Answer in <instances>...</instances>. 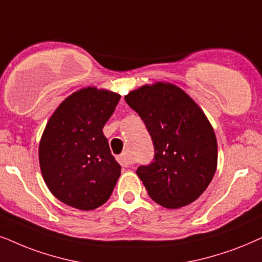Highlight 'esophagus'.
<instances>
[{
    "mask_svg": "<svg viewBox=\"0 0 262 262\" xmlns=\"http://www.w3.org/2000/svg\"><path fill=\"white\" fill-rule=\"evenodd\" d=\"M117 161L120 162V164L122 165V167H130V165L134 163L133 158H132L130 155H128L127 152H124V154L118 156Z\"/></svg>",
    "mask_w": 262,
    "mask_h": 262,
    "instance_id": "obj_1",
    "label": "esophagus"
}]
</instances>
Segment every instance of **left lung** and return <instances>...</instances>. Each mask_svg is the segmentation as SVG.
I'll return each mask as SVG.
<instances>
[{
	"label": "left lung",
	"instance_id": "8db88e82",
	"mask_svg": "<svg viewBox=\"0 0 262 262\" xmlns=\"http://www.w3.org/2000/svg\"><path fill=\"white\" fill-rule=\"evenodd\" d=\"M124 100L140 116L154 141V162L137 169L148 196L168 209L196 201L217 165L216 137L203 110L169 82L141 85Z\"/></svg>",
	"mask_w": 262,
	"mask_h": 262
}]
</instances>
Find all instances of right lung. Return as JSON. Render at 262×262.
Segmentation results:
<instances>
[{"label":"right lung","instance_id":"obj_1","mask_svg":"<svg viewBox=\"0 0 262 262\" xmlns=\"http://www.w3.org/2000/svg\"><path fill=\"white\" fill-rule=\"evenodd\" d=\"M121 95L97 87L72 93L53 112L38 146L41 173L53 196L79 210L110 198L121 175L102 128Z\"/></svg>","mask_w":262,"mask_h":262}]
</instances>
